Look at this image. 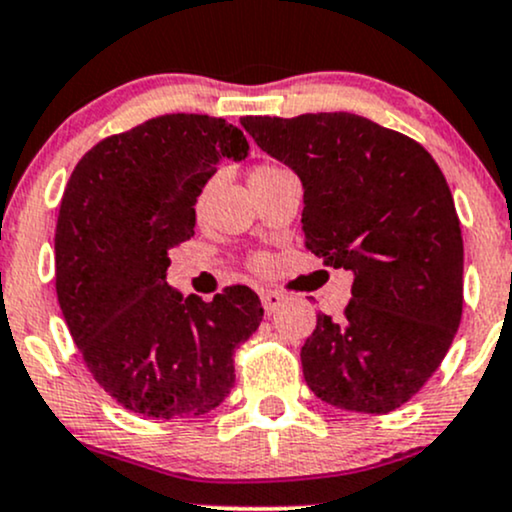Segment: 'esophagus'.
I'll list each match as a JSON object with an SVG mask.
<instances>
[{
    "mask_svg": "<svg viewBox=\"0 0 512 512\" xmlns=\"http://www.w3.org/2000/svg\"><path fill=\"white\" fill-rule=\"evenodd\" d=\"M260 298H262L264 313H267V315H272L274 310L279 308L281 303H284V296H281V293H276V291H262Z\"/></svg>",
    "mask_w": 512,
    "mask_h": 512,
    "instance_id": "34e87169",
    "label": "esophagus"
}]
</instances>
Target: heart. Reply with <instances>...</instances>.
<instances>
[{
	"instance_id": "b5f03b06",
	"label": "heart",
	"mask_w": 512,
	"mask_h": 512,
	"mask_svg": "<svg viewBox=\"0 0 512 512\" xmlns=\"http://www.w3.org/2000/svg\"><path fill=\"white\" fill-rule=\"evenodd\" d=\"M281 170H284V168L274 166V163H260V166H255V168H252V173H250V180H255V178H264V175H274V173H281ZM199 204H202V197H199ZM255 267H264V260H255Z\"/></svg>"
}]
</instances>
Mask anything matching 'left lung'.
Listing matches in <instances>:
<instances>
[{
	"mask_svg": "<svg viewBox=\"0 0 512 512\" xmlns=\"http://www.w3.org/2000/svg\"><path fill=\"white\" fill-rule=\"evenodd\" d=\"M303 182L305 248L351 269L344 317L317 315L305 383L322 402L390 414L436 373L462 320V231L443 170L407 134L351 113L240 117Z\"/></svg>",
	"mask_w": 512,
	"mask_h": 512,
	"instance_id": "left-lung-1",
	"label": "left lung"
}]
</instances>
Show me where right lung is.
I'll return each mask as SVG.
<instances>
[{"mask_svg":"<svg viewBox=\"0 0 512 512\" xmlns=\"http://www.w3.org/2000/svg\"><path fill=\"white\" fill-rule=\"evenodd\" d=\"M248 149L223 117L158 115L101 139L64 187L57 301L93 380L144 419L219 407L236 383V346L262 322L248 286L207 303L166 284L168 250L195 236L202 187Z\"/></svg>","mask_w":512,"mask_h":512,"instance_id":"right-lung-1","label":"right lung"}]
</instances>
